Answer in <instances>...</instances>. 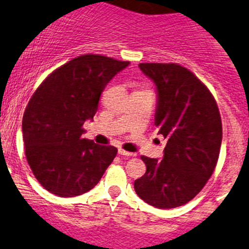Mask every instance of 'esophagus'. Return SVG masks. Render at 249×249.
Segmentation results:
<instances>
[{"label":"esophagus","instance_id":"1","mask_svg":"<svg viewBox=\"0 0 249 249\" xmlns=\"http://www.w3.org/2000/svg\"><path fill=\"white\" fill-rule=\"evenodd\" d=\"M118 152H119V155H122V156H126V157H132V156H135V153L127 152V151L123 150V148H119V150H118Z\"/></svg>","mask_w":249,"mask_h":249}]
</instances>
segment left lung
Segmentation results:
<instances>
[{
    "label": "left lung",
    "mask_w": 249,
    "mask_h": 249,
    "mask_svg": "<svg viewBox=\"0 0 249 249\" xmlns=\"http://www.w3.org/2000/svg\"><path fill=\"white\" fill-rule=\"evenodd\" d=\"M156 86L155 125L166 139L163 159L141 156L146 173L134 183L136 194L159 209L184 205L211 177L219 160L222 125L206 86L177 64H140Z\"/></svg>",
    "instance_id": "obj_1"
}]
</instances>
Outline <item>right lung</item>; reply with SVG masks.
I'll use <instances>...</instances> for the list:
<instances>
[{
  "instance_id": "add662e5",
  "label": "right lung",
  "mask_w": 249,
  "mask_h": 249,
  "mask_svg": "<svg viewBox=\"0 0 249 249\" xmlns=\"http://www.w3.org/2000/svg\"><path fill=\"white\" fill-rule=\"evenodd\" d=\"M102 55H81L55 70L30 98L22 122L25 156L48 192L70 198L101 180L118 148L83 139L109 81L129 66Z\"/></svg>"
}]
</instances>
